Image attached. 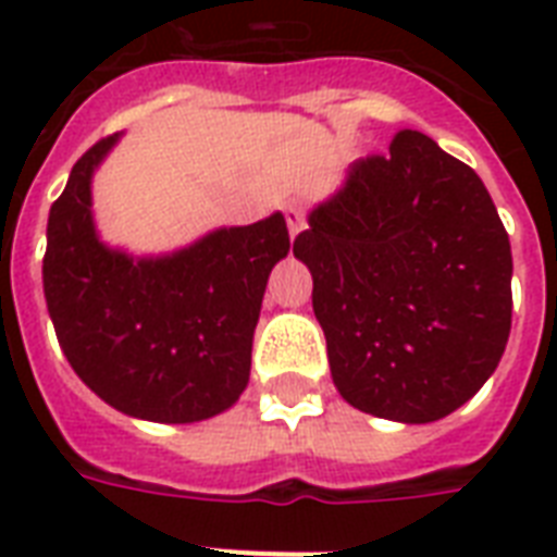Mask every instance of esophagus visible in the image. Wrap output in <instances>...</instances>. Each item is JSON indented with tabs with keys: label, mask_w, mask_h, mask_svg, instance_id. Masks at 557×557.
<instances>
[{
	"label": "esophagus",
	"mask_w": 557,
	"mask_h": 557,
	"mask_svg": "<svg viewBox=\"0 0 557 557\" xmlns=\"http://www.w3.org/2000/svg\"><path fill=\"white\" fill-rule=\"evenodd\" d=\"M286 225H288V234H292V239H295V236L306 227L304 210L297 208V205H286Z\"/></svg>",
	"instance_id": "34e87169"
}]
</instances>
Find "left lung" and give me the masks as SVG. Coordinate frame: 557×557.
Listing matches in <instances>:
<instances>
[{
    "label": "left lung",
    "instance_id": "left-lung-1",
    "mask_svg": "<svg viewBox=\"0 0 557 557\" xmlns=\"http://www.w3.org/2000/svg\"><path fill=\"white\" fill-rule=\"evenodd\" d=\"M295 257L314 280L332 381L349 405L424 424L497 370L511 330V245L474 170L416 129L367 156L309 213Z\"/></svg>",
    "mask_w": 557,
    "mask_h": 557
}]
</instances>
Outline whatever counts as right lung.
Listing matches in <instances>:
<instances>
[{
	"instance_id": "add662e5",
	"label": "right lung",
	"mask_w": 557,
	"mask_h": 557,
	"mask_svg": "<svg viewBox=\"0 0 557 557\" xmlns=\"http://www.w3.org/2000/svg\"><path fill=\"white\" fill-rule=\"evenodd\" d=\"M115 141L83 152L51 205L48 314L72 370L107 405L147 422H201L248 384L265 283L292 245L286 219L219 227L156 260L112 251L91 222V173Z\"/></svg>"
}]
</instances>
